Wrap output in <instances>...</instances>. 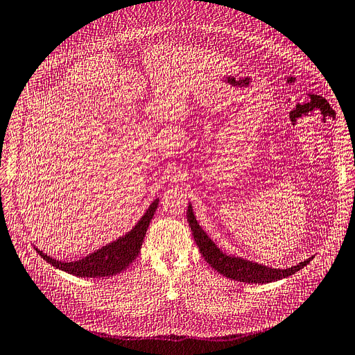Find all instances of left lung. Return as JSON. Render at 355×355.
<instances>
[{
	"instance_id": "1",
	"label": "left lung",
	"mask_w": 355,
	"mask_h": 355,
	"mask_svg": "<svg viewBox=\"0 0 355 355\" xmlns=\"http://www.w3.org/2000/svg\"><path fill=\"white\" fill-rule=\"evenodd\" d=\"M188 223L191 225L192 236L195 242L200 248V252L204 259L216 269V271L227 278H232L240 282H258V284H265V282H272L282 278H287L297 271L304 268L311 258L300 262L299 265L287 268V269H277V268H268L265 265L246 261L242 258L229 257L224 252H221L216 243L207 236V233L201 229L200 224L196 223V218L192 212V207H188Z\"/></svg>"
}]
</instances>
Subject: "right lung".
Returning a JSON list of instances; mask_svg holds the SVG:
<instances>
[{"mask_svg":"<svg viewBox=\"0 0 355 355\" xmlns=\"http://www.w3.org/2000/svg\"><path fill=\"white\" fill-rule=\"evenodd\" d=\"M157 205L159 200H155L128 234H125L123 237L115 240V242L93 252L83 259L74 262H61L42 253L40 250H37V253L55 268L76 277L97 278L116 275L138 257L141 245L144 242V236L147 233L154 212L157 209Z\"/></svg>","mask_w":355,"mask_h":355,"instance_id":"right-lung-1","label":"right lung"}]
</instances>
